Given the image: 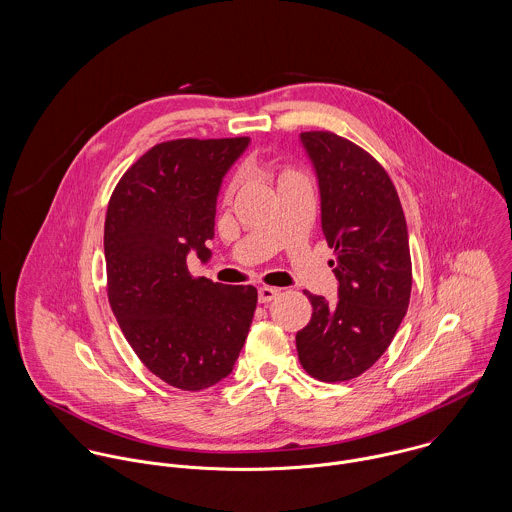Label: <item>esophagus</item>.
<instances>
[{"instance_id":"esophagus-1","label":"esophagus","mask_w":512,"mask_h":512,"mask_svg":"<svg viewBox=\"0 0 512 512\" xmlns=\"http://www.w3.org/2000/svg\"><path fill=\"white\" fill-rule=\"evenodd\" d=\"M280 293V290L278 288H270V286H264V288H260L258 290V301L260 303H270L276 295Z\"/></svg>"}]
</instances>
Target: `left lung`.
<instances>
[{
	"mask_svg": "<svg viewBox=\"0 0 512 512\" xmlns=\"http://www.w3.org/2000/svg\"><path fill=\"white\" fill-rule=\"evenodd\" d=\"M319 185L321 228L335 248L337 301L303 292L311 321L297 331L301 366L317 380L363 374L392 343L410 303L412 260L398 193L365 149L331 132H303Z\"/></svg>",
	"mask_w": 512,
	"mask_h": 512,
	"instance_id": "obj_1",
	"label": "left lung"
}]
</instances>
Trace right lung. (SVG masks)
<instances>
[{
  "label": "right lung",
  "mask_w": 512,
  "mask_h": 512,
  "mask_svg": "<svg viewBox=\"0 0 512 512\" xmlns=\"http://www.w3.org/2000/svg\"><path fill=\"white\" fill-rule=\"evenodd\" d=\"M250 138L173 140L146 151L116 185L104 224L108 301L140 361L163 382L205 390L244 347L258 292L193 278L211 258L220 185Z\"/></svg>",
  "instance_id": "add662e5"
}]
</instances>
